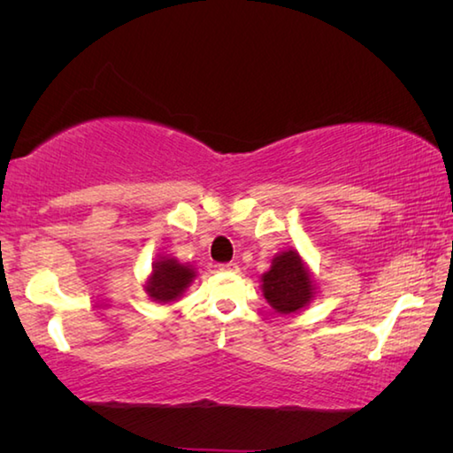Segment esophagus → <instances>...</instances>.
I'll use <instances>...</instances> for the list:
<instances>
[{
  "instance_id": "esophagus-1",
  "label": "esophagus",
  "mask_w": 453,
  "mask_h": 453,
  "mask_svg": "<svg viewBox=\"0 0 453 453\" xmlns=\"http://www.w3.org/2000/svg\"><path fill=\"white\" fill-rule=\"evenodd\" d=\"M219 272H229V273H235L237 270H240V265L234 264V262H227V264H219Z\"/></svg>"
}]
</instances>
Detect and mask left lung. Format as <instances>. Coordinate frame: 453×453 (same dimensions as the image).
<instances>
[{
	"instance_id": "8db88e82",
	"label": "left lung",
	"mask_w": 453,
	"mask_h": 453,
	"mask_svg": "<svg viewBox=\"0 0 453 453\" xmlns=\"http://www.w3.org/2000/svg\"><path fill=\"white\" fill-rule=\"evenodd\" d=\"M267 303L280 313H296L313 297V283L297 251L288 250L273 257L270 272L262 275Z\"/></svg>"
}]
</instances>
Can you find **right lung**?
<instances>
[{"instance_id": "obj_1", "label": "right lung", "mask_w": 453, "mask_h": 453, "mask_svg": "<svg viewBox=\"0 0 453 453\" xmlns=\"http://www.w3.org/2000/svg\"><path fill=\"white\" fill-rule=\"evenodd\" d=\"M194 278V267L183 265L173 257H162L159 262L153 264L151 278L148 286H145V291L156 302L167 303L173 302L175 297H180Z\"/></svg>"}]
</instances>
